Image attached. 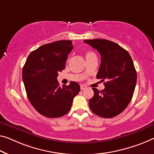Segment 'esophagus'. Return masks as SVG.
Wrapping results in <instances>:
<instances>
[{"label": "esophagus", "instance_id": "esophagus-1", "mask_svg": "<svg viewBox=\"0 0 154 154\" xmlns=\"http://www.w3.org/2000/svg\"><path fill=\"white\" fill-rule=\"evenodd\" d=\"M87 87L85 86V85H80V89H81V90H84V89H85Z\"/></svg>", "mask_w": 154, "mask_h": 154}]
</instances>
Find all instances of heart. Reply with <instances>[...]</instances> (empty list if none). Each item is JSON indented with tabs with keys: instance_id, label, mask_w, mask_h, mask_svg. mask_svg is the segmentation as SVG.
I'll list each match as a JSON object with an SVG mask.
<instances>
[{
	"instance_id": "obj_1",
	"label": "heart",
	"mask_w": 154,
	"mask_h": 154,
	"mask_svg": "<svg viewBox=\"0 0 154 154\" xmlns=\"http://www.w3.org/2000/svg\"><path fill=\"white\" fill-rule=\"evenodd\" d=\"M85 56H86L87 59L89 58H91V57H96V54L91 51H87V52L85 53Z\"/></svg>"
}]
</instances>
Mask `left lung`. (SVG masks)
<instances>
[{
  "label": "left lung",
  "instance_id": "obj_1",
  "mask_svg": "<svg viewBox=\"0 0 154 154\" xmlns=\"http://www.w3.org/2000/svg\"><path fill=\"white\" fill-rule=\"evenodd\" d=\"M85 43L97 49L101 63L96 78L105 89L92 88L94 95L89 101L92 112L102 118H113L122 113L134 95L137 74L128 51L112 41L105 39L85 40Z\"/></svg>",
  "mask_w": 154,
  "mask_h": 154
}]
</instances>
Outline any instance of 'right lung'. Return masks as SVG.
Wrapping results in <instances>:
<instances>
[{
    "label": "right lung",
    "mask_w": 154,
    "mask_h": 154,
    "mask_svg": "<svg viewBox=\"0 0 154 154\" xmlns=\"http://www.w3.org/2000/svg\"><path fill=\"white\" fill-rule=\"evenodd\" d=\"M73 49L72 41L45 44L32 51L23 68V80L27 98L38 112L47 118H59L69 112L80 87L72 81L59 86L58 72L65 68Z\"/></svg>",
    "instance_id": "obj_1"
}]
</instances>
